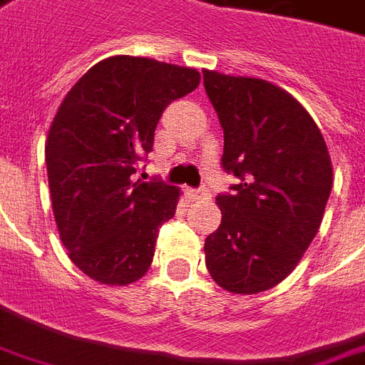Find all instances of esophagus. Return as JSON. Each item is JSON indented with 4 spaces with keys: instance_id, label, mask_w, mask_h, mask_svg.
<instances>
[{
    "instance_id": "34e87169",
    "label": "esophagus",
    "mask_w": 365,
    "mask_h": 365,
    "mask_svg": "<svg viewBox=\"0 0 365 365\" xmlns=\"http://www.w3.org/2000/svg\"><path fill=\"white\" fill-rule=\"evenodd\" d=\"M189 195H191V199H208L210 197V193H208V189L205 185L197 189H189Z\"/></svg>"
}]
</instances>
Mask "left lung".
Segmentation results:
<instances>
[{"label":"left lung","instance_id":"1","mask_svg":"<svg viewBox=\"0 0 365 365\" xmlns=\"http://www.w3.org/2000/svg\"><path fill=\"white\" fill-rule=\"evenodd\" d=\"M224 130L222 168L237 178L216 197L222 224L205 241L207 268L230 293L255 294L283 282L324 218L333 168L306 108L258 78L202 71Z\"/></svg>","mask_w":365,"mask_h":365}]
</instances>
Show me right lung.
<instances>
[{
  "label": "right lung",
  "instance_id": "add662e5",
  "mask_svg": "<svg viewBox=\"0 0 365 365\" xmlns=\"http://www.w3.org/2000/svg\"><path fill=\"white\" fill-rule=\"evenodd\" d=\"M199 80L195 68L116 55L91 66L61 103L46 143L53 214L68 257L91 279L128 285L151 266L180 191L135 172L164 108Z\"/></svg>",
  "mask_w": 365,
  "mask_h": 365
}]
</instances>
